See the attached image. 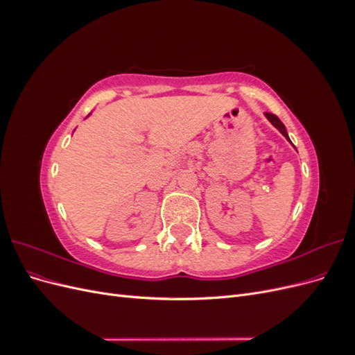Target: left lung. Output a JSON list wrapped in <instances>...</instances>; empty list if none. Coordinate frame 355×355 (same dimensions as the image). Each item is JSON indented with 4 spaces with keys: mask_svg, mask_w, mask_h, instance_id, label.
<instances>
[{
    "mask_svg": "<svg viewBox=\"0 0 355 355\" xmlns=\"http://www.w3.org/2000/svg\"><path fill=\"white\" fill-rule=\"evenodd\" d=\"M265 116L268 118V120H270V123H271L275 128H278V130H280V133L290 142L288 135H287V132H286V127H284V124L280 121V118H278V116L274 115V114H270V112H265Z\"/></svg>",
    "mask_w": 355,
    "mask_h": 355,
    "instance_id": "obj_1",
    "label": "left lung"
}]
</instances>
